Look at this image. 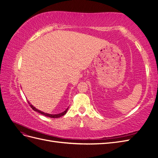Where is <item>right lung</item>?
I'll list each match as a JSON object with an SVG mask.
<instances>
[{
  "label": "right lung",
  "instance_id": "right-lung-1",
  "mask_svg": "<svg viewBox=\"0 0 158 158\" xmlns=\"http://www.w3.org/2000/svg\"><path fill=\"white\" fill-rule=\"evenodd\" d=\"M28 103L30 104V107L32 108V109H33V110H34L35 111H37V112L40 113H41V114H44V115H45V116L49 117H51V118H59V117H62V116L64 115V114L66 113V112H67V111H68V109H69V107H68L67 109H66L64 111L62 112V113H59V114H51L46 113H44V112H43V111H41L40 110H38V109H36L35 107H33L31 104H30V102H28Z\"/></svg>",
  "mask_w": 158,
  "mask_h": 158
}]
</instances>
